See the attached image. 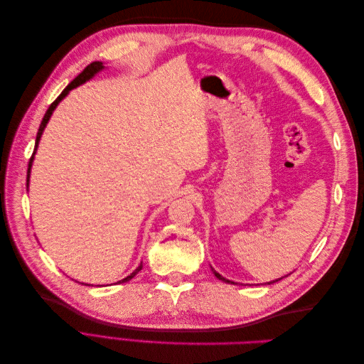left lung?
<instances>
[{"instance_id":"8db88e82","label":"left lung","mask_w":364,"mask_h":364,"mask_svg":"<svg viewBox=\"0 0 364 364\" xmlns=\"http://www.w3.org/2000/svg\"><path fill=\"white\" fill-rule=\"evenodd\" d=\"M213 272H214V274H215V277L218 278V279H222V281H226V282H230V281H228V279H225L223 277H222V274H220V273H217L214 269H213ZM279 279H282V278H279ZM279 279H277V281H279ZM277 281H272V282H267V284H273V282H277ZM230 284H234V282H230Z\"/></svg>"}]
</instances>
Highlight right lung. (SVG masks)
Segmentation results:
<instances>
[{"label":"right lung","mask_w":364,"mask_h":364,"mask_svg":"<svg viewBox=\"0 0 364 364\" xmlns=\"http://www.w3.org/2000/svg\"><path fill=\"white\" fill-rule=\"evenodd\" d=\"M105 67H103V63L102 62H92V63H90L87 65V67L75 77V79L65 87V90L62 91V94L56 98V100H54L51 105H50V107L47 109V112H46V115H43V118H42V121H41V126H39V129H38V135H36V144H35V150H33V155H31V158H30V162H28V170H27V186H28V178H30V168H31V162H33V156H35V151H36V149H38V144H39V139H41V135H42V132H43V129H46V126H47V123H48V119H50V117H51V114H53V111L54 109H56V106L59 105V102L62 100V98L67 95L71 90H74V87H77L79 85H82V83H85L86 80H90V79H92V77L95 75V74H98L100 73L102 70H103ZM142 269V264H139L138 266V269L134 272V273H130L127 278H124V279H121L119 282H127V281H130L132 278L135 277V274L139 272Z\"/></svg>","instance_id":"1"}]
</instances>
